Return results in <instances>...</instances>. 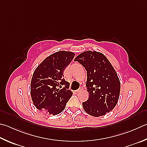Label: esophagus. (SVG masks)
<instances>
[{
  "mask_svg": "<svg viewBox=\"0 0 147 147\" xmlns=\"http://www.w3.org/2000/svg\"><path fill=\"white\" fill-rule=\"evenodd\" d=\"M82 89H83V87H80L78 89H77V90H76V92H80Z\"/></svg>",
  "mask_w": 147,
  "mask_h": 147,
  "instance_id": "1",
  "label": "esophagus"
}]
</instances>
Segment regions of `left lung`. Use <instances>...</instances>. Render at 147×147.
I'll return each instance as SVG.
<instances>
[{"label":"left lung","mask_w":147,"mask_h":147,"mask_svg":"<svg viewBox=\"0 0 147 147\" xmlns=\"http://www.w3.org/2000/svg\"><path fill=\"white\" fill-rule=\"evenodd\" d=\"M87 71L89 97L82 103L85 111L94 117L103 116L115 107L119 99L120 82L116 71L102 53L85 51L74 59Z\"/></svg>","instance_id":"1"}]
</instances>
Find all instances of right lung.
Here are the masks:
<instances>
[{"instance_id":"add662e5","label":"right lung","mask_w":147,"mask_h":147,"mask_svg":"<svg viewBox=\"0 0 147 147\" xmlns=\"http://www.w3.org/2000/svg\"><path fill=\"white\" fill-rule=\"evenodd\" d=\"M74 57L73 53L60 51L47 57L35 69L31 82V96L38 110L57 115L65 109L73 92L69 90V84L63 73Z\"/></svg>"}]
</instances>
